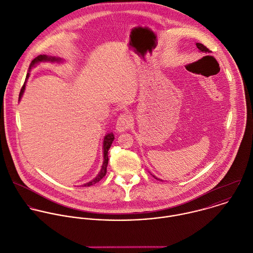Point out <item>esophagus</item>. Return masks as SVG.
<instances>
[{"mask_svg": "<svg viewBox=\"0 0 253 253\" xmlns=\"http://www.w3.org/2000/svg\"><path fill=\"white\" fill-rule=\"evenodd\" d=\"M131 118L129 115L127 114H122L119 118L118 121L116 123V128L118 129V131L122 132L125 131L126 129H128L131 126Z\"/></svg>", "mask_w": 253, "mask_h": 253, "instance_id": "1", "label": "esophagus"}]
</instances>
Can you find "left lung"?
Returning a JSON list of instances; mask_svg holds the SVG:
<instances>
[{"instance_id":"8db88e82","label":"left lung","mask_w":253,"mask_h":253,"mask_svg":"<svg viewBox=\"0 0 253 253\" xmlns=\"http://www.w3.org/2000/svg\"><path fill=\"white\" fill-rule=\"evenodd\" d=\"M196 45H197V47L199 48V50H201V51H203V52H205V53H210L211 51L209 50V48H207L204 44H202V43H196ZM155 179H157L155 176H153Z\"/></svg>"}]
</instances>
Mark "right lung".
Here are the masks:
<instances>
[{
    "instance_id": "obj_1",
    "label": "right lung",
    "mask_w": 253,
    "mask_h": 253,
    "mask_svg": "<svg viewBox=\"0 0 253 253\" xmlns=\"http://www.w3.org/2000/svg\"><path fill=\"white\" fill-rule=\"evenodd\" d=\"M41 61H60V59H59V58H55V57H48V56H46V55H44V54H43V55H39L38 57H36V58L32 61L31 65H30V69H32V67L35 66V64H37V63H39V62H41ZM29 76H30V74L28 73V74H27V79L29 78ZM25 88H26V84H24L23 87H22V89H21V92H20V99L22 98V96H23V94H24ZM114 139H115V136H114L113 133H108V134L105 136V138H104V163H103L101 172L99 173V175H98L94 180H92L91 182L85 184V185H84L85 187L92 186V185L98 183L102 178L105 177V175H106V173H107V166H108V161H109L108 153H109V149H110V147H111V145H112Z\"/></svg>"
}]
</instances>
